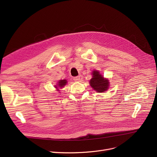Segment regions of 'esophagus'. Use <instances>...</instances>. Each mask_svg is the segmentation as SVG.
<instances>
[{"mask_svg": "<svg viewBox=\"0 0 157 157\" xmlns=\"http://www.w3.org/2000/svg\"><path fill=\"white\" fill-rule=\"evenodd\" d=\"M82 79H83V77L82 75H79L78 76L74 78V80L75 81V82H82Z\"/></svg>", "mask_w": 157, "mask_h": 157, "instance_id": "1", "label": "esophagus"}]
</instances>
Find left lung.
Segmentation results:
<instances>
[{"mask_svg":"<svg viewBox=\"0 0 157 157\" xmlns=\"http://www.w3.org/2000/svg\"><path fill=\"white\" fill-rule=\"evenodd\" d=\"M92 78L90 80V86L98 92H103L109 88V82L107 79H104L98 71L92 72Z\"/></svg>","mask_w":157,"mask_h":157,"instance_id":"obj_1","label":"left lung"}]
</instances>
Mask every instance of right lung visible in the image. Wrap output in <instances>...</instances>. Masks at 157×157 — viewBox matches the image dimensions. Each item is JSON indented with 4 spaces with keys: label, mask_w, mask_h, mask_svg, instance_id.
Segmentation results:
<instances>
[{
    "label": "right lung",
    "mask_w": 157,
    "mask_h": 157,
    "mask_svg": "<svg viewBox=\"0 0 157 157\" xmlns=\"http://www.w3.org/2000/svg\"><path fill=\"white\" fill-rule=\"evenodd\" d=\"M66 84H67V80H65V79L59 80V82H58V86H59L60 88L63 87V86H65ZM56 87H57L56 86Z\"/></svg>",
    "instance_id": "add662e5"
}]
</instances>
